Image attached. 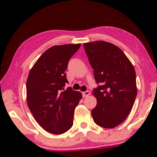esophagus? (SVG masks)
<instances>
[{
  "label": "esophagus",
  "instance_id": "obj_1",
  "mask_svg": "<svg viewBox=\"0 0 157 157\" xmlns=\"http://www.w3.org/2000/svg\"><path fill=\"white\" fill-rule=\"evenodd\" d=\"M90 95V91H86L82 93V95H83L84 98H86Z\"/></svg>",
  "mask_w": 157,
  "mask_h": 157
}]
</instances>
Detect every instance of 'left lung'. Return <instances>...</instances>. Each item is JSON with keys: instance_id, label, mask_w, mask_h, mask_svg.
Instances as JSON below:
<instances>
[{"instance_id": "8db88e82", "label": "left lung", "mask_w": 157, "mask_h": 157, "mask_svg": "<svg viewBox=\"0 0 157 157\" xmlns=\"http://www.w3.org/2000/svg\"><path fill=\"white\" fill-rule=\"evenodd\" d=\"M84 47L95 82L100 84L93 91L97 99L93 119L100 127L113 128L127 118L136 99L134 66L118 47L109 42L86 43Z\"/></svg>"}]
</instances>
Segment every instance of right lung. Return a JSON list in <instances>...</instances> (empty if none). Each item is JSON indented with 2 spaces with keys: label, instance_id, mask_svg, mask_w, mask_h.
Instances as JSON below:
<instances>
[{
  "label": "right lung",
  "instance_id": "add662e5",
  "mask_svg": "<svg viewBox=\"0 0 157 157\" xmlns=\"http://www.w3.org/2000/svg\"><path fill=\"white\" fill-rule=\"evenodd\" d=\"M81 44L54 46L45 51L30 71L26 82L28 106L43 128L53 134H61L71 128L75 109L81 93L71 87L65 71L71 57Z\"/></svg>",
  "mask_w": 157,
  "mask_h": 157
}]
</instances>
